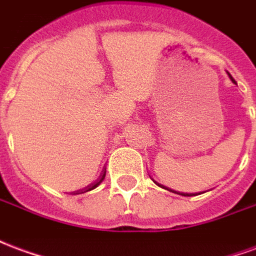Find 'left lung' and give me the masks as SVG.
Listing matches in <instances>:
<instances>
[{
  "mask_svg": "<svg viewBox=\"0 0 256 256\" xmlns=\"http://www.w3.org/2000/svg\"><path fill=\"white\" fill-rule=\"evenodd\" d=\"M228 75H229V78H230L232 82H233V84H236V80H234V79H233V76H232L228 72ZM154 182H155L156 185H159V186H160V188L167 189V190H170V192H172V193H177V194H181V196H196V194H200V193H184V192H177V190H172V189L167 188V186H163V185H160V184H158V182H156V181H154Z\"/></svg>",
  "mask_w": 256,
  "mask_h": 256,
  "instance_id": "1",
  "label": "left lung"
}]
</instances>
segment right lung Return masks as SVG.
Segmentation results:
<instances>
[{"label": "right lung", "instance_id": "obj_1", "mask_svg": "<svg viewBox=\"0 0 256 256\" xmlns=\"http://www.w3.org/2000/svg\"><path fill=\"white\" fill-rule=\"evenodd\" d=\"M104 178H106V168L102 170V172H101V176L98 177V180L96 181V182L90 184V185H88L86 188L84 189H79V190H75V192H72V194H79V193H84V192H89V190H93L94 188H97L98 185H100L102 181H104Z\"/></svg>", "mask_w": 256, "mask_h": 256}]
</instances>
